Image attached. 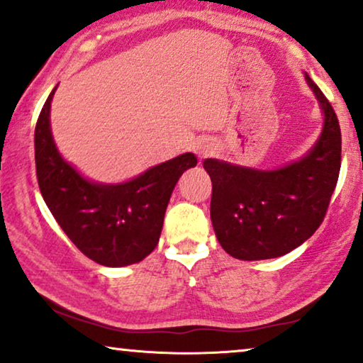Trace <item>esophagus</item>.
<instances>
[{
    "instance_id": "1",
    "label": "esophagus",
    "mask_w": 363,
    "mask_h": 363,
    "mask_svg": "<svg viewBox=\"0 0 363 363\" xmlns=\"http://www.w3.org/2000/svg\"><path fill=\"white\" fill-rule=\"evenodd\" d=\"M211 150H208V146H196V155H199V157H206Z\"/></svg>"
}]
</instances>
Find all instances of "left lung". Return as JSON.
Masks as SVG:
<instances>
[{
	"label": "left lung",
	"mask_w": 363,
	"mask_h": 363,
	"mask_svg": "<svg viewBox=\"0 0 363 363\" xmlns=\"http://www.w3.org/2000/svg\"><path fill=\"white\" fill-rule=\"evenodd\" d=\"M304 77L324 113L323 131L308 155L273 171L203 161L212 181L213 230L233 258L283 257L318 230L328 212L340 171V126L319 86Z\"/></svg>",
	"instance_id": "1"
}]
</instances>
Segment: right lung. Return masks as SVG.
<instances>
[{
    "label": "right lung",
    "mask_w": 363,
    "mask_h": 363,
    "mask_svg": "<svg viewBox=\"0 0 363 363\" xmlns=\"http://www.w3.org/2000/svg\"><path fill=\"white\" fill-rule=\"evenodd\" d=\"M54 91L34 131L35 174L49 211L75 247L95 263L116 268L141 262L160 242L171 194L182 172L197 164V157L184 152L120 184L85 179L55 147L49 120Z\"/></svg>",
    "instance_id": "add662e5"
}]
</instances>
